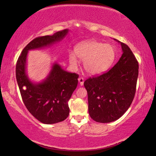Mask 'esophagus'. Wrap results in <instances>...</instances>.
<instances>
[{"mask_svg": "<svg viewBox=\"0 0 156 156\" xmlns=\"http://www.w3.org/2000/svg\"><path fill=\"white\" fill-rule=\"evenodd\" d=\"M78 82H79V83H80V85L83 86L84 84V78L83 77H80L78 78Z\"/></svg>", "mask_w": 156, "mask_h": 156, "instance_id": "1", "label": "esophagus"}]
</instances>
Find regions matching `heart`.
<instances>
[{
	"label": "heart",
	"mask_w": 156,
	"mask_h": 156,
	"mask_svg": "<svg viewBox=\"0 0 156 156\" xmlns=\"http://www.w3.org/2000/svg\"><path fill=\"white\" fill-rule=\"evenodd\" d=\"M74 51L76 56L84 60V69L91 76L105 73L115 58L114 47L94 40L81 42L75 47ZM69 60L73 65L77 62L76 56L72 53L69 55Z\"/></svg>",
	"instance_id": "heart-1"
}]
</instances>
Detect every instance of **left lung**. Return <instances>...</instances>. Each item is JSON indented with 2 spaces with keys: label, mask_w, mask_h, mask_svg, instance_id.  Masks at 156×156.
I'll use <instances>...</instances> for the list:
<instances>
[{
  "label": "left lung",
  "mask_w": 156,
  "mask_h": 156,
  "mask_svg": "<svg viewBox=\"0 0 156 156\" xmlns=\"http://www.w3.org/2000/svg\"><path fill=\"white\" fill-rule=\"evenodd\" d=\"M123 54L108 72L89 78L84 86L88 94L90 117L98 122L119 119L134 98L138 77V62L126 44L118 41Z\"/></svg>",
  "instance_id": "8db88e82"
}]
</instances>
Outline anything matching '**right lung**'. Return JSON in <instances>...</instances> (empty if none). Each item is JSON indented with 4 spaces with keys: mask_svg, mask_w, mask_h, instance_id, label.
<instances>
[{
    "mask_svg": "<svg viewBox=\"0 0 156 156\" xmlns=\"http://www.w3.org/2000/svg\"><path fill=\"white\" fill-rule=\"evenodd\" d=\"M68 31L67 29L52 36L34 38L23 49L16 62V77L23 101L34 117L47 125L62 122L68 117V101L78 85V74L66 72L54 63L45 80L33 83L26 73L27 56L30 50L49 46L61 41Z\"/></svg>",
    "mask_w": 156,
    "mask_h": 156,
    "instance_id": "right-lung-1",
    "label": "right lung"
}]
</instances>
